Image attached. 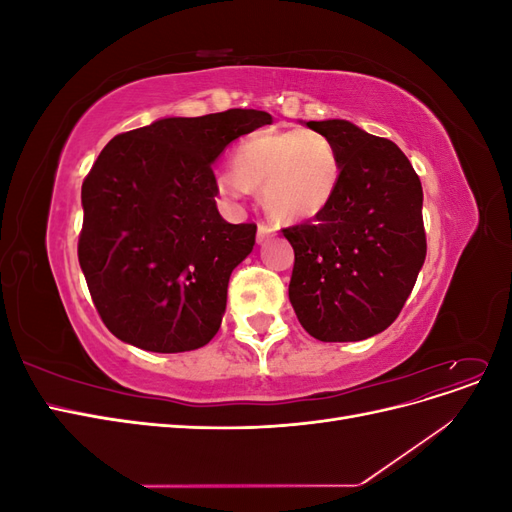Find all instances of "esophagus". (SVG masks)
I'll return each instance as SVG.
<instances>
[{
	"mask_svg": "<svg viewBox=\"0 0 512 512\" xmlns=\"http://www.w3.org/2000/svg\"><path fill=\"white\" fill-rule=\"evenodd\" d=\"M275 235V228L271 226V224H265V222H260L258 224V232H256V239H258V243H262V241H267L269 237H273Z\"/></svg>",
	"mask_w": 512,
	"mask_h": 512,
	"instance_id": "34e87169",
	"label": "esophagus"
}]
</instances>
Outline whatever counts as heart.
Masks as SVG:
<instances>
[{"mask_svg": "<svg viewBox=\"0 0 512 512\" xmlns=\"http://www.w3.org/2000/svg\"><path fill=\"white\" fill-rule=\"evenodd\" d=\"M342 179V160L329 136L316 130H260L235 147L232 170L215 188L237 200L262 190L265 207L280 220L316 218L331 205Z\"/></svg>", "mask_w": 512, "mask_h": 512, "instance_id": "b5f03b06", "label": "heart"}]
</instances>
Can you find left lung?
<instances>
[{
  "mask_svg": "<svg viewBox=\"0 0 512 512\" xmlns=\"http://www.w3.org/2000/svg\"><path fill=\"white\" fill-rule=\"evenodd\" d=\"M307 128L331 138L342 179L320 215L282 228L294 250L288 297L312 337L359 342L391 327L425 262L421 179L389 138L344 119Z\"/></svg>",
  "mask_w": 512,
  "mask_h": 512,
  "instance_id": "left-lung-1",
  "label": "left lung"
}]
</instances>
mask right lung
I'll return each mask as SVG.
<instances>
[{
  "instance_id": "add662e5",
  "label": "right lung",
  "mask_w": 512,
  "mask_h": 512,
  "mask_svg": "<svg viewBox=\"0 0 512 512\" xmlns=\"http://www.w3.org/2000/svg\"><path fill=\"white\" fill-rule=\"evenodd\" d=\"M271 115L230 108L168 117L117 134L83 181L79 262L102 322L149 352L209 344L222 324L230 273L252 252L256 224L215 207L211 162Z\"/></svg>"
}]
</instances>
